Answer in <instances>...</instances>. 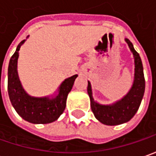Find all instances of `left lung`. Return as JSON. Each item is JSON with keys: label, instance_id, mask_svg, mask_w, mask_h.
I'll list each match as a JSON object with an SVG mask.
<instances>
[{"label": "left lung", "instance_id": "left-lung-1", "mask_svg": "<svg viewBox=\"0 0 156 156\" xmlns=\"http://www.w3.org/2000/svg\"><path fill=\"white\" fill-rule=\"evenodd\" d=\"M135 58V78L134 83L129 91L121 100L110 105H103L97 103L92 97L91 85L88 81L89 97L90 107L95 117L105 125H119L129 122L136 113L142 102L145 90V78L143 74L142 59L130 41L125 39Z\"/></svg>", "mask_w": 156, "mask_h": 156}]
</instances>
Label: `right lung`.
Here are the masks:
<instances>
[{
	"instance_id": "add662e5",
	"label": "right lung",
	"mask_w": 156,
	"mask_h": 156,
	"mask_svg": "<svg viewBox=\"0 0 156 156\" xmlns=\"http://www.w3.org/2000/svg\"><path fill=\"white\" fill-rule=\"evenodd\" d=\"M25 41H22L18 45L9 61L8 70V96L16 112L24 120L32 123H50L56 121L64 112L67 96L78 75L76 74L65 79L58 87V94L55 98H34L29 96L22 87L17 73L20 48Z\"/></svg>"
}]
</instances>
